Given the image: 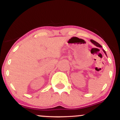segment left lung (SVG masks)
<instances>
[{
  "label": "left lung",
  "instance_id": "1",
  "mask_svg": "<svg viewBox=\"0 0 120 120\" xmlns=\"http://www.w3.org/2000/svg\"><path fill=\"white\" fill-rule=\"evenodd\" d=\"M91 42L92 43H93L94 44V45H95V46H96V47H102V46H101V45H100L99 43H98V42H96V41H94V40H93V39H91ZM103 51H104V53H105V54L106 55H107V54H106V52H105V51L104 50H103Z\"/></svg>",
  "mask_w": 120,
  "mask_h": 120
}]
</instances>
